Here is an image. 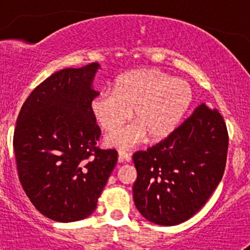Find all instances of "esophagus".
I'll list each match as a JSON object with an SVG mask.
<instances>
[{"label": "esophagus", "mask_w": 250, "mask_h": 250, "mask_svg": "<svg viewBox=\"0 0 250 250\" xmlns=\"http://www.w3.org/2000/svg\"><path fill=\"white\" fill-rule=\"evenodd\" d=\"M131 160V155L125 150H119V161L120 162H129Z\"/></svg>", "instance_id": "34e87169"}]
</instances>
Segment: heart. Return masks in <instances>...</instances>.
<instances>
[{
  "label": "heart",
  "instance_id": "b5f03b06",
  "mask_svg": "<svg viewBox=\"0 0 250 250\" xmlns=\"http://www.w3.org/2000/svg\"><path fill=\"white\" fill-rule=\"evenodd\" d=\"M191 89L186 81L171 79L157 69L135 70L116 80L113 91L104 90L94 97L91 111L105 131H115L131 117L136 121L109 135L107 143L130 148L149 139L167 136L179 125L191 103Z\"/></svg>",
  "mask_w": 250,
  "mask_h": 250
}]
</instances>
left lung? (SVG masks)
Returning a JSON list of instances; mask_svg holds the SVG:
<instances>
[{"mask_svg":"<svg viewBox=\"0 0 250 250\" xmlns=\"http://www.w3.org/2000/svg\"><path fill=\"white\" fill-rule=\"evenodd\" d=\"M228 141L222 115L202 103L165 140L136 151L133 195L137 210L160 226L190 219L222 180Z\"/></svg>","mask_w":250,"mask_h":250,"instance_id":"8db88e82","label":"left lung"}]
</instances>
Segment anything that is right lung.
Returning <instances> with one entry per match:
<instances>
[{
    "mask_svg": "<svg viewBox=\"0 0 250 250\" xmlns=\"http://www.w3.org/2000/svg\"><path fill=\"white\" fill-rule=\"evenodd\" d=\"M100 64L56 71L22 105L14 150L22 188L40 213L57 222L88 217L115 168V149L99 148L91 82Z\"/></svg>",
    "mask_w": 250,
    "mask_h": 250,
    "instance_id": "1",
    "label": "right lung"
}]
</instances>
